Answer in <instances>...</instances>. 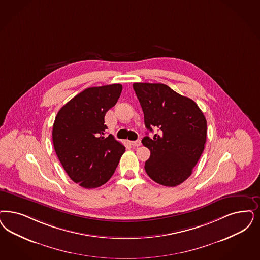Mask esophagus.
I'll use <instances>...</instances> for the list:
<instances>
[{"label": "esophagus", "instance_id": "1", "mask_svg": "<svg viewBox=\"0 0 260 260\" xmlns=\"http://www.w3.org/2000/svg\"><path fill=\"white\" fill-rule=\"evenodd\" d=\"M131 144L134 146V147H139L141 145V141L140 140H136V141H132Z\"/></svg>", "mask_w": 260, "mask_h": 260}]
</instances>
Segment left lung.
I'll return each instance as SVG.
<instances>
[{
	"mask_svg": "<svg viewBox=\"0 0 260 260\" xmlns=\"http://www.w3.org/2000/svg\"><path fill=\"white\" fill-rule=\"evenodd\" d=\"M134 89L147 129L157 127L142 144L151 151L145 170L164 186H177L188 179L205 150L206 120L197 104L163 83L135 82Z\"/></svg>",
	"mask_w": 260,
	"mask_h": 260,
	"instance_id": "left-lung-1",
	"label": "left lung"
}]
</instances>
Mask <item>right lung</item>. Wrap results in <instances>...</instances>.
Segmentation results:
<instances>
[{"label":"right lung","instance_id":"right-lung-1","mask_svg":"<svg viewBox=\"0 0 260 260\" xmlns=\"http://www.w3.org/2000/svg\"><path fill=\"white\" fill-rule=\"evenodd\" d=\"M122 85L89 87L57 112L53 125L54 151L70 179L83 188H97L112 177L125 148L106 137L105 116L116 105Z\"/></svg>","mask_w":260,"mask_h":260}]
</instances>
